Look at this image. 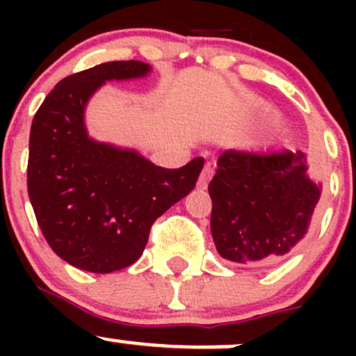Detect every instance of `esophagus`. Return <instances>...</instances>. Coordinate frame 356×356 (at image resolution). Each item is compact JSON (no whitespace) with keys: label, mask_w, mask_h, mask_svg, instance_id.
<instances>
[{"label":"esophagus","mask_w":356,"mask_h":356,"mask_svg":"<svg viewBox=\"0 0 356 356\" xmlns=\"http://www.w3.org/2000/svg\"><path fill=\"white\" fill-rule=\"evenodd\" d=\"M211 177H213V167H211V163H207L203 167V170H201V174H200L198 188L200 189H207L208 188V182L211 181Z\"/></svg>","instance_id":"34e87169"}]
</instances>
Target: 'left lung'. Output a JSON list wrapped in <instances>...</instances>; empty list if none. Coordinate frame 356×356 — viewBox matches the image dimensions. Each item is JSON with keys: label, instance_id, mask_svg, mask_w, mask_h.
I'll use <instances>...</instances> for the list:
<instances>
[{"label": "left lung", "instance_id": "8db88e82", "mask_svg": "<svg viewBox=\"0 0 356 356\" xmlns=\"http://www.w3.org/2000/svg\"><path fill=\"white\" fill-rule=\"evenodd\" d=\"M217 167L208 193L218 254L245 265L284 260L308 236L322 193L303 153L227 149Z\"/></svg>", "mask_w": 356, "mask_h": 356}]
</instances>
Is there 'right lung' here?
Instances as JSON below:
<instances>
[{
  "instance_id": "1",
  "label": "right lung",
  "mask_w": 356,
  "mask_h": 356,
  "mask_svg": "<svg viewBox=\"0 0 356 356\" xmlns=\"http://www.w3.org/2000/svg\"><path fill=\"white\" fill-rule=\"evenodd\" d=\"M148 63L108 62L60 81L35 111L27 191L42 236L60 258L95 274L134 264L161 213L196 186L204 158L156 167L134 149L92 141L89 98L106 81L143 77Z\"/></svg>"
}]
</instances>
